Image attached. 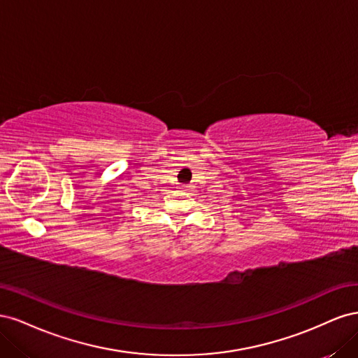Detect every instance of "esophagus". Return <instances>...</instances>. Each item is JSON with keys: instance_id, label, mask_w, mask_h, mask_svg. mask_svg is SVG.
<instances>
[{"instance_id": "obj_1", "label": "esophagus", "mask_w": 358, "mask_h": 358, "mask_svg": "<svg viewBox=\"0 0 358 358\" xmlns=\"http://www.w3.org/2000/svg\"><path fill=\"white\" fill-rule=\"evenodd\" d=\"M191 188H192L191 185H182V189H183V191H189Z\"/></svg>"}]
</instances>
